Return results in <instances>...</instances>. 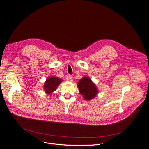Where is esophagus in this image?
Instances as JSON below:
<instances>
[{
  "label": "esophagus",
  "mask_w": 149,
  "mask_h": 149,
  "mask_svg": "<svg viewBox=\"0 0 149 149\" xmlns=\"http://www.w3.org/2000/svg\"><path fill=\"white\" fill-rule=\"evenodd\" d=\"M68 79H69V81L71 82L73 81V76L71 75H69L68 76Z\"/></svg>",
  "instance_id": "34e87169"
}]
</instances>
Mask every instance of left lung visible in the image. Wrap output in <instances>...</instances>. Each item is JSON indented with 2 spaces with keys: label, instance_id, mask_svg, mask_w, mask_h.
Segmentation results:
<instances>
[{
  "label": "left lung",
  "instance_id": "obj_1",
  "mask_svg": "<svg viewBox=\"0 0 149 149\" xmlns=\"http://www.w3.org/2000/svg\"><path fill=\"white\" fill-rule=\"evenodd\" d=\"M79 93L85 100L89 101L95 98L98 94L96 85L88 76H84L77 84Z\"/></svg>",
  "mask_w": 149,
  "mask_h": 149
}]
</instances>
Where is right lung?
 <instances>
[{
	"label": "right lung",
	"instance_id": "obj_1",
	"mask_svg": "<svg viewBox=\"0 0 149 149\" xmlns=\"http://www.w3.org/2000/svg\"><path fill=\"white\" fill-rule=\"evenodd\" d=\"M63 81V79L56 76H49L44 83L43 89L47 94H50L57 89V87Z\"/></svg>",
	"mask_w": 149,
	"mask_h": 149
}]
</instances>
